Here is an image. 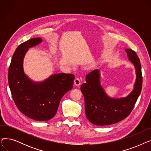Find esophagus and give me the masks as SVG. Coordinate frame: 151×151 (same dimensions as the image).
<instances>
[{
	"instance_id": "obj_1",
	"label": "esophagus",
	"mask_w": 151,
	"mask_h": 151,
	"mask_svg": "<svg viewBox=\"0 0 151 151\" xmlns=\"http://www.w3.org/2000/svg\"><path fill=\"white\" fill-rule=\"evenodd\" d=\"M74 84H75V85L76 86H80L81 84V81L80 79L78 78H76L75 80H74Z\"/></svg>"
}]
</instances>
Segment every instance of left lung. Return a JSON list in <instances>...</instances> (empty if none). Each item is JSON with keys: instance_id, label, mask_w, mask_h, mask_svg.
Wrapping results in <instances>:
<instances>
[{"instance_id": "obj_1", "label": "left lung", "mask_w": 151, "mask_h": 151, "mask_svg": "<svg viewBox=\"0 0 151 151\" xmlns=\"http://www.w3.org/2000/svg\"><path fill=\"white\" fill-rule=\"evenodd\" d=\"M129 59L136 69L137 79L134 89L127 97L111 99L100 85V72L94 70L87 75L86 83L81 86L84 97L85 113L88 119L96 125H107L124 119L132 112L142 89V77L140 60L131 49H125Z\"/></svg>"}]
</instances>
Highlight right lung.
I'll use <instances>...</instances> for the list:
<instances>
[{
  "label": "right lung",
  "instance_id": "obj_1",
  "mask_svg": "<svg viewBox=\"0 0 151 151\" xmlns=\"http://www.w3.org/2000/svg\"><path fill=\"white\" fill-rule=\"evenodd\" d=\"M33 38L19 45L14 52L8 73L13 99L20 111L37 121H46L56 114L61 99L73 88L75 75L54 74L40 83H34L23 70V59L29 47L42 42Z\"/></svg>",
  "mask_w": 151,
  "mask_h": 151
}]
</instances>
